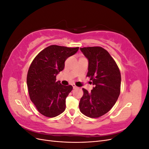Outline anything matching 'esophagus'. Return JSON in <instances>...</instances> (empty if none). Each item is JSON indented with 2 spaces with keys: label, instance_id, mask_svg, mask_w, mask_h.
Listing matches in <instances>:
<instances>
[{
  "label": "esophagus",
  "instance_id": "obj_1",
  "mask_svg": "<svg viewBox=\"0 0 149 149\" xmlns=\"http://www.w3.org/2000/svg\"><path fill=\"white\" fill-rule=\"evenodd\" d=\"M72 86H73V89H76V88H77L78 87L77 86H76L75 85V84H72Z\"/></svg>",
  "mask_w": 149,
  "mask_h": 149
}]
</instances>
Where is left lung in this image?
Wrapping results in <instances>:
<instances>
[{
  "label": "left lung",
  "instance_id": "obj_1",
  "mask_svg": "<svg viewBox=\"0 0 149 149\" xmlns=\"http://www.w3.org/2000/svg\"><path fill=\"white\" fill-rule=\"evenodd\" d=\"M80 49L89 61L86 76L95 86L89 93L83 88L79 110L89 118H97L109 112L118 100L120 92V70L104 48L89 47Z\"/></svg>",
  "mask_w": 149,
  "mask_h": 149
}]
</instances>
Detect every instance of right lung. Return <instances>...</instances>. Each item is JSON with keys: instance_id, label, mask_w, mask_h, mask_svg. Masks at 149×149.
<instances>
[{"instance_id": "1", "label": "right lung", "mask_w": 149, "mask_h": 149, "mask_svg": "<svg viewBox=\"0 0 149 149\" xmlns=\"http://www.w3.org/2000/svg\"><path fill=\"white\" fill-rule=\"evenodd\" d=\"M78 49L53 45L40 52L31 62L26 76L29 96L44 116L54 118L65 110L66 98L73 86L62 85L56 76L64 69L67 58Z\"/></svg>"}]
</instances>
